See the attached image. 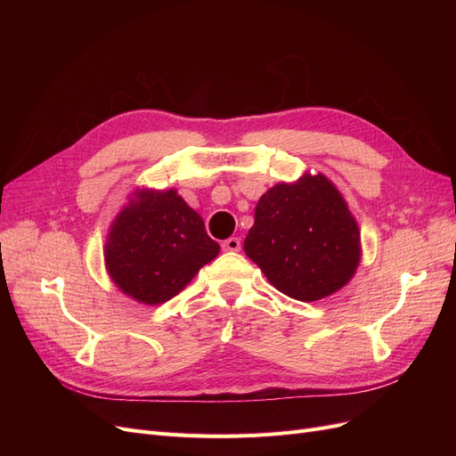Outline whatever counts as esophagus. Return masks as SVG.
Here are the masks:
<instances>
[{"label": "esophagus", "instance_id": "1", "mask_svg": "<svg viewBox=\"0 0 456 456\" xmlns=\"http://www.w3.org/2000/svg\"><path fill=\"white\" fill-rule=\"evenodd\" d=\"M223 249L224 251H232V253L240 251L241 249V240L240 238H228V240H224L223 241Z\"/></svg>", "mask_w": 456, "mask_h": 456}]
</instances>
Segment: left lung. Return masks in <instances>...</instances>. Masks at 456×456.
Listing matches in <instances>:
<instances>
[{"instance_id":"left-lung-1","label":"left lung","mask_w":456,"mask_h":456,"mask_svg":"<svg viewBox=\"0 0 456 456\" xmlns=\"http://www.w3.org/2000/svg\"><path fill=\"white\" fill-rule=\"evenodd\" d=\"M243 249L278 291L314 302L354 278L362 232L338 188L322 173H305L260 196Z\"/></svg>"}]
</instances>
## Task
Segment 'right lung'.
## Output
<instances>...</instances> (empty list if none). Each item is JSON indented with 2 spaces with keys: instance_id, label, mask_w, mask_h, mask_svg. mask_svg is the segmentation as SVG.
Listing matches in <instances>:
<instances>
[{
  "instance_id": "add662e5",
  "label": "right lung",
  "mask_w": 456,
  "mask_h": 456,
  "mask_svg": "<svg viewBox=\"0 0 456 456\" xmlns=\"http://www.w3.org/2000/svg\"><path fill=\"white\" fill-rule=\"evenodd\" d=\"M218 251L175 188H136L108 230L104 265L123 295L156 306L181 293Z\"/></svg>"
}]
</instances>
